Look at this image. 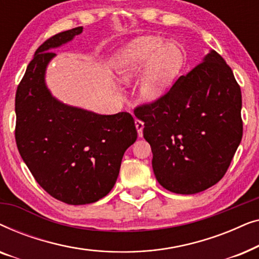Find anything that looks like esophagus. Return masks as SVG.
Instances as JSON below:
<instances>
[{"label":"esophagus","mask_w":259,"mask_h":259,"mask_svg":"<svg viewBox=\"0 0 259 259\" xmlns=\"http://www.w3.org/2000/svg\"><path fill=\"white\" fill-rule=\"evenodd\" d=\"M134 123H136V127H137V131H138V136L141 138V137H143L144 121H141V120H139V119H136V121H134Z\"/></svg>","instance_id":"obj_1"}]
</instances>
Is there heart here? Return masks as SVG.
Wrapping results in <instances>:
<instances>
[{
  "instance_id": "1",
  "label": "heart",
  "mask_w": 259,
  "mask_h": 259,
  "mask_svg": "<svg viewBox=\"0 0 259 259\" xmlns=\"http://www.w3.org/2000/svg\"><path fill=\"white\" fill-rule=\"evenodd\" d=\"M185 65L183 49L160 38L140 37L120 52L116 61L119 79L127 82L145 69L140 94L147 101L161 97Z\"/></svg>"
}]
</instances>
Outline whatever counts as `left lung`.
<instances>
[{
  "mask_svg": "<svg viewBox=\"0 0 259 259\" xmlns=\"http://www.w3.org/2000/svg\"><path fill=\"white\" fill-rule=\"evenodd\" d=\"M240 109L239 84L214 51L157 100L137 106L134 114L144 121L158 183L178 194L217 184L242 140Z\"/></svg>",
  "mask_w": 259,
  "mask_h": 259,
  "instance_id": "1",
  "label": "left lung"
}]
</instances>
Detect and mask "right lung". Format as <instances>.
Segmentation results:
<instances>
[{
  "label": "right lung",
  "instance_id": "1",
  "mask_svg": "<svg viewBox=\"0 0 259 259\" xmlns=\"http://www.w3.org/2000/svg\"><path fill=\"white\" fill-rule=\"evenodd\" d=\"M83 27L55 34L35 52L15 97V140L38 185L69 205L98 201L113 189L123 153L137 140L127 112L102 115L56 100L45 84L53 48L72 40Z\"/></svg>",
  "mask_w": 259,
  "mask_h": 259
}]
</instances>
